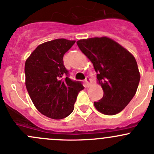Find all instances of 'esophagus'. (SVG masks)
<instances>
[{"instance_id": "obj_1", "label": "esophagus", "mask_w": 154, "mask_h": 154, "mask_svg": "<svg viewBox=\"0 0 154 154\" xmlns=\"http://www.w3.org/2000/svg\"><path fill=\"white\" fill-rule=\"evenodd\" d=\"M85 85H86V87H88L89 85H90V82H91V80H90V78L87 76L86 78H85Z\"/></svg>"}]
</instances>
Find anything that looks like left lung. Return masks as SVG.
Here are the masks:
<instances>
[{"label":"left lung","instance_id":"obj_1","mask_svg":"<svg viewBox=\"0 0 154 154\" xmlns=\"http://www.w3.org/2000/svg\"><path fill=\"white\" fill-rule=\"evenodd\" d=\"M79 49L93 63L104 96L94 106L105 115H115L129 104L137 90L140 74L134 55L107 37L82 39Z\"/></svg>","mask_w":154,"mask_h":154}]
</instances>
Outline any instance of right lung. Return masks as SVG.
Here are the masks:
<instances>
[{"label":"right lung","mask_w":154,"mask_h":154,"mask_svg":"<svg viewBox=\"0 0 154 154\" xmlns=\"http://www.w3.org/2000/svg\"><path fill=\"white\" fill-rule=\"evenodd\" d=\"M75 41L55 39L38 46L25 63L26 88L41 113L61 119L73 111L78 94L84 87L69 78L63 57Z\"/></svg>","instance_id":"1"}]
</instances>
